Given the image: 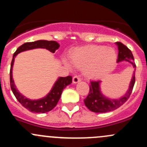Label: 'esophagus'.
Segmentation results:
<instances>
[{"label":"esophagus","mask_w":147,"mask_h":147,"mask_svg":"<svg viewBox=\"0 0 147 147\" xmlns=\"http://www.w3.org/2000/svg\"><path fill=\"white\" fill-rule=\"evenodd\" d=\"M80 81H81V78H80L78 75H75V76H74L73 78H72V82H73V83H78Z\"/></svg>","instance_id":"1"}]
</instances>
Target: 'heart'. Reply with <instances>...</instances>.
<instances>
[{
    "mask_svg": "<svg viewBox=\"0 0 147 147\" xmlns=\"http://www.w3.org/2000/svg\"><path fill=\"white\" fill-rule=\"evenodd\" d=\"M70 61L78 68H84L86 76L97 78L107 73L115 65V49L101 45H89L76 49L71 53Z\"/></svg>",
    "mask_w": 147,
    "mask_h": 147,
    "instance_id": "1",
    "label": "heart"
}]
</instances>
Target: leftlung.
<instances>
[{
    "label": "left lung",
    "instance_id": "8db88e82",
    "mask_svg": "<svg viewBox=\"0 0 147 147\" xmlns=\"http://www.w3.org/2000/svg\"><path fill=\"white\" fill-rule=\"evenodd\" d=\"M117 45H118V50H119L117 63L124 61V60L129 61L132 64L133 67L134 68V75L130 82L129 88L124 97H121L119 100H111L102 95L100 88V80L91 81L90 85V92L87 97L84 100V102L85 106L93 112L105 113V112L115 110L127 102L132 92L133 87L135 83L136 70V65L134 63V56L131 50L124 44L118 42H117Z\"/></svg>",
    "mask_w": 147,
    "mask_h": 147
}]
</instances>
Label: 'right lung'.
Wrapping results in <instances>:
<instances>
[{"instance_id":"1","label":"right lung","mask_w":147,"mask_h":147,"mask_svg":"<svg viewBox=\"0 0 147 147\" xmlns=\"http://www.w3.org/2000/svg\"><path fill=\"white\" fill-rule=\"evenodd\" d=\"M59 47H60V45L55 41L37 40L35 42H29L23 44L17 49V50L13 54L10 69V88L18 101L30 112H35V113H45L52 110L57 105V102L61 97L63 90L68 84H71L72 78L71 76H67L59 78L57 82L55 83L50 92L44 98L38 100H28L18 91L13 82V76H12V67L14 63L15 57L21 52L34 48H45L50 50L51 53H54L55 50L59 48Z\"/></svg>"}]
</instances>
